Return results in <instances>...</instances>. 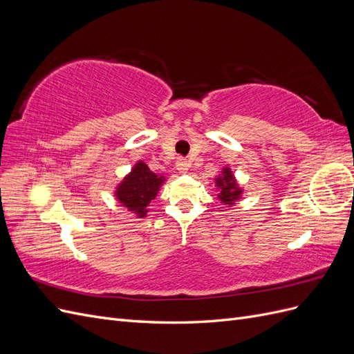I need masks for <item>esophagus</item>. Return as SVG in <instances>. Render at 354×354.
Segmentation results:
<instances>
[{
  "label": "esophagus",
  "mask_w": 354,
  "mask_h": 354,
  "mask_svg": "<svg viewBox=\"0 0 354 354\" xmlns=\"http://www.w3.org/2000/svg\"><path fill=\"white\" fill-rule=\"evenodd\" d=\"M176 167H177V169L180 171V173H187V169H189L190 164H189V160H187V159H185V158H178V159H177V162H176Z\"/></svg>",
  "instance_id": "esophagus-1"
}]
</instances>
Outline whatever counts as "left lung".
<instances>
[{
    "mask_svg": "<svg viewBox=\"0 0 354 354\" xmlns=\"http://www.w3.org/2000/svg\"><path fill=\"white\" fill-rule=\"evenodd\" d=\"M217 186L220 189L218 196L224 203H233L241 195V189L236 187V181H234L229 168L223 169V176L217 178Z\"/></svg>",
    "mask_w": 354,
    "mask_h": 354,
    "instance_id": "1",
    "label": "left lung"
}]
</instances>
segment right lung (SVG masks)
<instances>
[{"label": "right lung", "instance_id": "obj_1", "mask_svg": "<svg viewBox=\"0 0 354 354\" xmlns=\"http://www.w3.org/2000/svg\"><path fill=\"white\" fill-rule=\"evenodd\" d=\"M160 183L162 177L153 174L145 162H138L118 187L116 198L128 209L137 212L138 217H145L146 207L155 199Z\"/></svg>", "mask_w": 354, "mask_h": 354}]
</instances>
